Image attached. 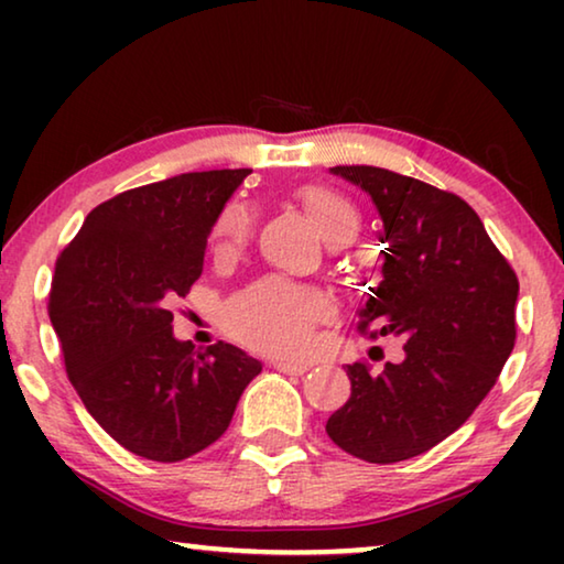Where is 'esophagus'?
Instances as JSON below:
<instances>
[{"instance_id": "obj_1", "label": "esophagus", "mask_w": 564, "mask_h": 564, "mask_svg": "<svg viewBox=\"0 0 564 564\" xmlns=\"http://www.w3.org/2000/svg\"><path fill=\"white\" fill-rule=\"evenodd\" d=\"M272 367L276 369V372H284V375H305L307 369V365H297V361H282V359H276V361H272Z\"/></svg>"}]
</instances>
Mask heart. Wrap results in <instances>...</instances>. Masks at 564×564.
Listing matches in <instances>:
<instances>
[{
    "label": "heart",
    "instance_id": "obj_1",
    "mask_svg": "<svg viewBox=\"0 0 564 564\" xmlns=\"http://www.w3.org/2000/svg\"><path fill=\"white\" fill-rule=\"evenodd\" d=\"M297 199L311 213L328 243L354 236L357 207L338 189L311 184L297 192ZM253 234V207L243 199H230L213 223V246L220 257L241 251ZM334 313L326 292L288 276H261L238 290L220 313V323L234 341L246 349L280 359H305L318 346V326Z\"/></svg>",
    "mask_w": 564,
    "mask_h": 564
}]
</instances>
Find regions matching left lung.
I'll list each match as a JSON object with an SVG mask.
<instances>
[{
  "label": "left lung",
  "instance_id": "8db88e82",
  "mask_svg": "<svg viewBox=\"0 0 564 564\" xmlns=\"http://www.w3.org/2000/svg\"><path fill=\"white\" fill-rule=\"evenodd\" d=\"M382 215V282L359 330L403 336V359L346 365L351 395L326 434L351 457L392 465L444 442L496 384L516 344L519 276L454 192L377 166H334ZM377 325V329L371 326Z\"/></svg>",
  "mask_w": 564,
  "mask_h": 564
}]
</instances>
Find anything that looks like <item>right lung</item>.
<instances>
[{"label":"right lung","mask_w":564,"mask_h":564,"mask_svg":"<svg viewBox=\"0 0 564 564\" xmlns=\"http://www.w3.org/2000/svg\"><path fill=\"white\" fill-rule=\"evenodd\" d=\"M249 169H213L120 192L56 259L48 315L76 395L120 446L182 462L226 434L261 365L230 344L172 336L169 303L203 274L205 241Z\"/></svg>","instance_id":"obj_1"}]
</instances>
